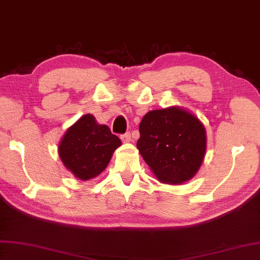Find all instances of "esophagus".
Instances as JSON below:
<instances>
[{"label":"esophagus","instance_id":"obj_1","mask_svg":"<svg viewBox=\"0 0 260 260\" xmlns=\"http://www.w3.org/2000/svg\"><path fill=\"white\" fill-rule=\"evenodd\" d=\"M121 140L123 143H130L131 142V134L126 133L124 135L121 136Z\"/></svg>","mask_w":260,"mask_h":260}]
</instances>
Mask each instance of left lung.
<instances>
[{
  "instance_id": "left-lung-1",
  "label": "left lung",
  "mask_w": 260,
  "mask_h": 260,
  "mask_svg": "<svg viewBox=\"0 0 260 260\" xmlns=\"http://www.w3.org/2000/svg\"><path fill=\"white\" fill-rule=\"evenodd\" d=\"M137 148L158 181L180 185L198 174L207 151V133L198 116L179 106L145 114Z\"/></svg>"
}]
</instances>
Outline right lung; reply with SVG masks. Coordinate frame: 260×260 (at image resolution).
Instances as JSON below:
<instances>
[{"label":"right lung","instance_id":"1","mask_svg":"<svg viewBox=\"0 0 260 260\" xmlns=\"http://www.w3.org/2000/svg\"><path fill=\"white\" fill-rule=\"evenodd\" d=\"M121 144L107 125L99 124L92 114H85L66 130L58 145V154L66 169L85 181L106 169Z\"/></svg>","mask_w":260,"mask_h":260}]
</instances>
